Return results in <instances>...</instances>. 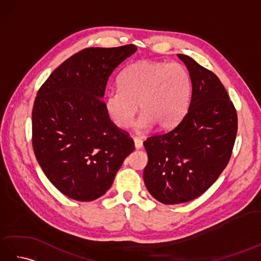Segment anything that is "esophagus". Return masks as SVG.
Returning a JSON list of instances; mask_svg holds the SVG:
<instances>
[{
    "label": "esophagus",
    "mask_w": 261,
    "mask_h": 261,
    "mask_svg": "<svg viewBox=\"0 0 261 261\" xmlns=\"http://www.w3.org/2000/svg\"><path fill=\"white\" fill-rule=\"evenodd\" d=\"M134 141H135V147L136 149H141L143 147V142L139 138H134Z\"/></svg>",
    "instance_id": "34e87169"
}]
</instances>
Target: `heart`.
<instances>
[{"mask_svg": "<svg viewBox=\"0 0 261 261\" xmlns=\"http://www.w3.org/2000/svg\"><path fill=\"white\" fill-rule=\"evenodd\" d=\"M192 95V80L178 63L141 60L122 71L119 87L105 94L109 118L120 129H126L139 109L142 111L135 130L142 134L157 124L160 130L175 126L185 115Z\"/></svg>", "mask_w": 261, "mask_h": 261, "instance_id": "obj_1", "label": "heart"}]
</instances>
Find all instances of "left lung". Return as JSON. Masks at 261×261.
<instances>
[{"mask_svg": "<svg viewBox=\"0 0 261 261\" xmlns=\"http://www.w3.org/2000/svg\"><path fill=\"white\" fill-rule=\"evenodd\" d=\"M177 56L190 71V107L174 129L143 142V180L164 204L190 202L206 192L228 165L238 131L237 111L218 76L186 55Z\"/></svg>", "mask_w": 261, "mask_h": 261, "instance_id": "8db88e82", "label": "left lung"}]
</instances>
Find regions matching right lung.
Masks as SVG:
<instances>
[{"label":"right lung","mask_w":261,"mask_h":261,"mask_svg":"<svg viewBox=\"0 0 261 261\" xmlns=\"http://www.w3.org/2000/svg\"><path fill=\"white\" fill-rule=\"evenodd\" d=\"M136 51L134 45L86 48L65 60L38 91L33 151L47 178L69 198L88 202L104 195L135 150L102 98L110 75Z\"/></svg>","instance_id":"obj_1"}]
</instances>
